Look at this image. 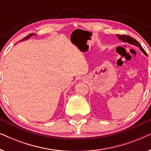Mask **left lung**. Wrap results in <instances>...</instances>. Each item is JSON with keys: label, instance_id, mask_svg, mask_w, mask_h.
<instances>
[{"label": "left lung", "instance_id": "obj_1", "mask_svg": "<svg viewBox=\"0 0 151 151\" xmlns=\"http://www.w3.org/2000/svg\"><path fill=\"white\" fill-rule=\"evenodd\" d=\"M117 36H118V38L120 39V40H123L124 42L130 43V44L133 45H135V46H137V47H139V48L140 49V50H141L142 52L144 53V54L147 55V53H146V51H144V49L142 48V45H140L135 38H132V37H131L130 36H128V35H117Z\"/></svg>", "mask_w": 151, "mask_h": 151}]
</instances>
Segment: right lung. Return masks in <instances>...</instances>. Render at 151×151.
I'll list each match as a JSON object with an SVG mask.
<instances>
[{"instance_id": "add662e5", "label": "right lung", "mask_w": 151, "mask_h": 151, "mask_svg": "<svg viewBox=\"0 0 151 151\" xmlns=\"http://www.w3.org/2000/svg\"><path fill=\"white\" fill-rule=\"evenodd\" d=\"M33 35H34V34H29L27 36V37H25V38H23V39H22V40H26V39H28V38H29L31 36H33ZM22 40H21V41H22Z\"/></svg>"}]
</instances>
